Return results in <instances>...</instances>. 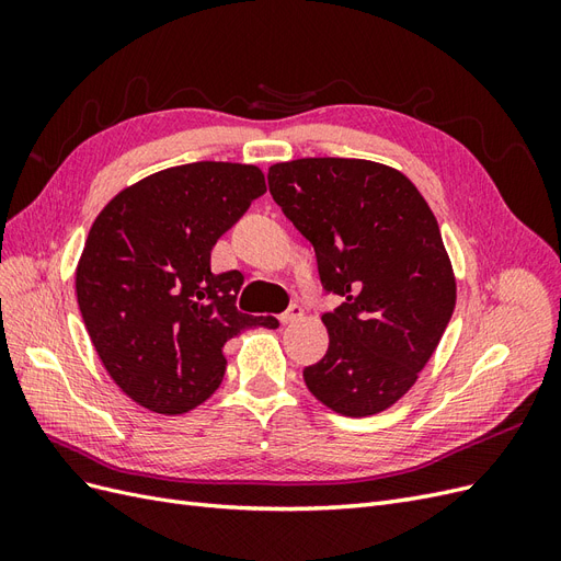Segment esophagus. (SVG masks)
<instances>
[{
	"instance_id": "34e87169",
	"label": "esophagus",
	"mask_w": 561,
	"mask_h": 561,
	"mask_svg": "<svg viewBox=\"0 0 561 561\" xmlns=\"http://www.w3.org/2000/svg\"><path fill=\"white\" fill-rule=\"evenodd\" d=\"M301 316H304V309L299 307V304H290V309H287L285 313H280L278 320L283 322V325H290V322H295V320L301 318Z\"/></svg>"
}]
</instances>
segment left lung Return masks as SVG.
<instances>
[{
  "mask_svg": "<svg viewBox=\"0 0 561 561\" xmlns=\"http://www.w3.org/2000/svg\"><path fill=\"white\" fill-rule=\"evenodd\" d=\"M268 192L307 239L322 290L325 358L304 369L311 393L344 416L388 410L443 339L456 280L426 198L396 168L365 159H297L268 168Z\"/></svg>",
  "mask_w": 561,
  "mask_h": 561,
  "instance_id": "left-lung-1",
  "label": "left lung"
}]
</instances>
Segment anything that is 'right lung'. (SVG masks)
<instances>
[{"instance_id":"1","label":"right lung","mask_w":561,"mask_h":561,"mask_svg":"<svg viewBox=\"0 0 561 561\" xmlns=\"http://www.w3.org/2000/svg\"><path fill=\"white\" fill-rule=\"evenodd\" d=\"M266 192L257 165L196 161L116 194L77 266V301L116 386L157 414H184L222 383L225 344L276 318L236 309L243 274H213L210 252Z\"/></svg>"}]
</instances>
